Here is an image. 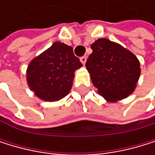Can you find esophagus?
Listing matches in <instances>:
<instances>
[{"label":"esophagus","instance_id":"obj_1","mask_svg":"<svg viewBox=\"0 0 155 155\" xmlns=\"http://www.w3.org/2000/svg\"><path fill=\"white\" fill-rule=\"evenodd\" d=\"M80 60H81V62L84 65V64H85V62H86V57H85V56L81 57V58H80Z\"/></svg>","mask_w":155,"mask_h":155}]
</instances>
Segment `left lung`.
<instances>
[{
    "mask_svg": "<svg viewBox=\"0 0 155 155\" xmlns=\"http://www.w3.org/2000/svg\"><path fill=\"white\" fill-rule=\"evenodd\" d=\"M91 48L85 66L98 94L111 102L128 97L140 73L137 57L108 39H98Z\"/></svg>",
    "mask_w": 155,
    "mask_h": 155,
    "instance_id": "8db88e82",
    "label": "left lung"
}]
</instances>
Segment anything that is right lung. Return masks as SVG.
Wrapping results in <instances>:
<instances>
[{
    "mask_svg": "<svg viewBox=\"0 0 155 155\" xmlns=\"http://www.w3.org/2000/svg\"><path fill=\"white\" fill-rule=\"evenodd\" d=\"M82 66L71 46L56 41L29 63L27 81L38 97L57 101L69 94L74 71Z\"/></svg>",
    "mask_w": 155,
    "mask_h": 155,
    "instance_id": "right-lung-1",
    "label": "right lung"
}]
</instances>
